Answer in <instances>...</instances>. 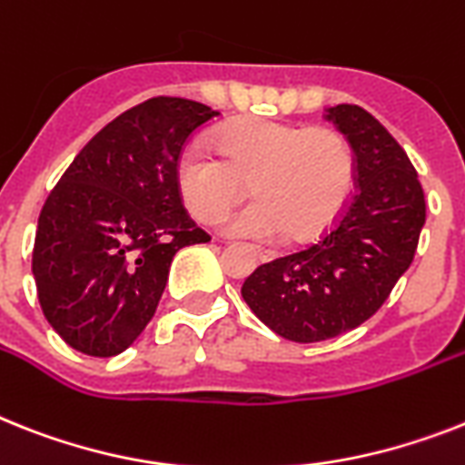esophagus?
I'll return each instance as SVG.
<instances>
[{
  "label": "esophagus",
  "mask_w": 465,
  "mask_h": 465,
  "mask_svg": "<svg viewBox=\"0 0 465 465\" xmlns=\"http://www.w3.org/2000/svg\"><path fill=\"white\" fill-rule=\"evenodd\" d=\"M256 256H259L261 261H268V259H271V252H261V249H259V252H256Z\"/></svg>",
  "instance_id": "esophagus-1"
}]
</instances>
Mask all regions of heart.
Listing matches in <instances>:
<instances>
[{"instance_id": "heart-1", "label": "heart", "mask_w": 465, "mask_h": 465, "mask_svg": "<svg viewBox=\"0 0 465 465\" xmlns=\"http://www.w3.org/2000/svg\"><path fill=\"white\" fill-rule=\"evenodd\" d=\"M206 142H190L175 163L183 204L199 223H218L247 197L256 202L225 221L235 237L297 242L323 235L347 206L356 180L354 149L347 135L328 125L244 118Z\"/></svg>"}]
</instances>
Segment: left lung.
<instances>
[{"label": "left lung", "instance_id": "left-lung-1", "mask_svg": "<svg viewBox=\"0 0 465 465\" xmlns=\"http://www.w3.org/2000/svg\"><path fill=\"white\" fill-rule=\"evenodd\" d=\"M328 118L354 149L356 192L321 240L261 263L242 285L261 323L304 344L373 316L411 266L425 223L416 168L385 125L356 104H337Z\"/></svg>", "mask_w": 465, "mask_h": 465}]
</instances>
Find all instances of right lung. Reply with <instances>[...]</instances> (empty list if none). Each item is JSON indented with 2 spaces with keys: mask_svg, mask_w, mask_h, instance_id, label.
Masks as SVG:
<instances>
[{
  "mask_svg": "<svg viewBox=\"0 0 465 465\" xmlns=\"http://www.w3.org/2000/svg\"><path fill=\"white\" fill-rule=\"evenodd\" d=\"M218 116L206 104L152 97L104 125L49 192L33 247L42 313L68 347L116 356L166 290L173 256L211 237L187 216L175 163Z\"/></svg>",
  "mask_w": 465,
  "mask_h": 465,
  "instance_id": "add662e5",
  "label": "right lung"
}]
</instances>
